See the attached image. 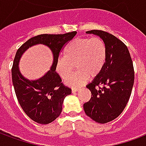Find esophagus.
I'll use <instances>...</instances> for the list:
<instances>
[{"mask_svg": "<svg viewBox=\"0 0 146 146\" xmlns=\"http://www.w3.org/2000/svg\"><path fill=\"white\" fill-rule=\"evenodd\" d=\"M78 88H73L72 89V93H76V92H78Z\"/></svg>", "mask_w": 146, "mask_h": 146, "instance_id": "esophagus-1", "label": "esophagus"}]
</instances>
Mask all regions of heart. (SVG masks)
<instances>
[{"instance_id":"obj_1","label":"heart","mask_w":146,"mask_h":146,"mask_svg":"<svg viewBox=\"0 0 146 146\" xmlns=\"http://www.w3.org/2000/svg\"><path fill=\"white\" fill-rule=\"evenodd\" d=\"M63 55L56 62L55 71L62 79H67L75 65L78 72L66 83L78 87L85 83L88 76L94 78L101 73L106 62L107 49L104 40L98 36L76 38L67 44Z\"/></svg>"}]
</instances>
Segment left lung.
Here are the masks:
<instances>
[{"mask_svg": "<svg viewBox=\"0 0 146 146\" xmlns=\"http://www.w3.org/2000/svg\"><path fill=\"white\" fill-rule=\"evenodd\" d=\"M86 33L104 40L107 58L101 73L86 86L92 98L84 104V110L95 122L106 123L118 117L127 104L135 80L133 62L127 46L115 36L102 30Z\"/></svg>", "mask_w": 146, "mask_h": 146, "instance_id": "8db88e82", "label": "left lung"}]
</instances>
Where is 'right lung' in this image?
Instances as JSON below:
<instances>
[{"instance_id":"right-lung-1","label":"right lung","mask_w":146,"mask_h":146,"mask_svg":"<svg viewBox=\"0 0 146 146\" xmlns=\"http://www.w3.org/2000/svg\"><path fill=\"white\" fill-rule=\"evenodd\" d=\"M76 32L64 34H41L33 36L18 49L11 70L15 92L21 107L33 121L48 124L60 115L62 103L71 89L63 85L59 75L55 72V64L61 50L67 42L75 36ZM37 44L49 48L53 54L50 70L36 80H29L21 73L18 64L25 51Z\"/></svg>"}]
</instances>
